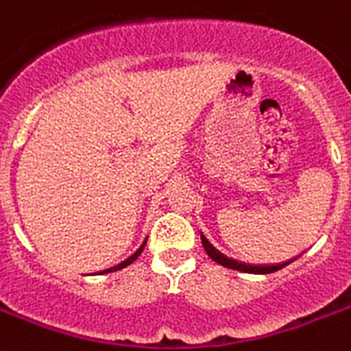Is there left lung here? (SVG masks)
<instances>
[{"instance_id": "obj_1", "label": "left lung", "mask_w": 351, "mask_h": 351, "mask_svg": "<svg viewBox=\"0 0 351 351\" xmlns=\"http://www.w3.org/2000/svg\"><path fill=\"white\" fill-rule=\"evenodd\" d=\"M201 241H203V246H204V252L212 257V259L217 263V265L224 266V268H230V270H237V271H245V274H271V271H277L281 270V268H285V266H288L291 263V261L295 259H288V261H282V263H274V265H250V263H243V261H237V259H232V257H228V255L221 254L217 248H215L212 243H210L206 237L203 235V232H201Z\"/></svg>"}]
</instances>
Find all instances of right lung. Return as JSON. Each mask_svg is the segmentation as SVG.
Instances as JSON below:
<instances>
[{"label":"right lung","instance_id":"1","mask_svg":"<svg viewBox=\"0 0 351 351\" xmlns=\"http://www.w3.org/2000/svg\"><path fill=\"white\" fill-rule=\"evenodd\" d=\"M145 245H147V241H143V245L139 246V248H137V250L134 252V254H132L130 257H128V259H125V261H123V263H119V265H117V266H112V268H106V270L99 271V274H110V271H117V270H121V268H125V266L132 265V263H134V261H136L137 257L141 255V252H143V248H145Z\"/></svg>","mask_w":351,"mask_h":351}]
</instances>
